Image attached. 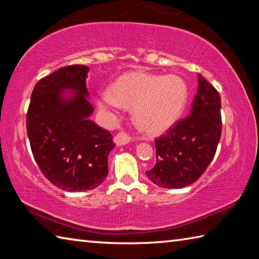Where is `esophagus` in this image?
I'll list each match as a JSON object with an SVG mask.
<instances>
[{
  "label": "esophagus",
  "mask_w": 259,
  "mask_h": 259,
  "mask_svg": "<svg viewBox=\"0 0 259 259\" xmlns=\"http://www.w3.org/2000/svg\"><path fill=\"white\" fill-rule=\"evenodd\" d=\"M129 142H131V137L128 134L123 133V131H121V133H119L115 137H114V143H115L116 146L125 145V144H128Z\"/></svg>",
  "instance_id": "1"
}]
</instances>
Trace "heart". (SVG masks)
Masks as SVG:
<instances>
[{
	"mask_svg": "<svg viewBox=\"0 0 259 259\" xmlns=\"http://www.w3.org/2000/svg\"><path fill=\"white\" fill-rule=\"evenodd\" d=\"M188 100V87L176 74L156 75L143 72L125 74L113 83L111 94L98 99L103 111L133 107V119L147 134L168 130L182 116Z\"/></svg>",
	"mask_w": 259,
	"mask_h": 259,
	"instance_id": "1",
	"label": "heart"
}]
</instances>
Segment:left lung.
<instances>
[{"label": "left lung", "mask_w": 259, "mask_h": 259, "mask_svg": "<svg viewBox=\"0 0 259 259\" xmlns=\"http://www.w3.org/2000/svg\"><path fill=\"white\" fill-rule=\"evenodd\" d=\"M190 116L155 140L156 163L146 171L155 185L183 188L198 181L212 161L222 135L221 96L199 74Z\"/></svg>", "instance_id": "obj_1"}]
</instances>
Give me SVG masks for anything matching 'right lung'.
Listing matches in <instances>:
<instances>
[{
  "label": "right lung",
  "mask_w": 259,
  "mask_h": 259,
  "mask_svg": "<svg viewBox=\"0 0 259 259\" xmlns=\"http://www.w3.org/2000/svg\"><path fill=\"white\" fill-rule=\"evenodd\" d=\"M89 67L72 65L41 78L27 112V135L42 174L60 190L90 191L108 174L112 135L90 120Z\"/></svg>",
  "instance_id": "add662e5"
}]
</instances>
